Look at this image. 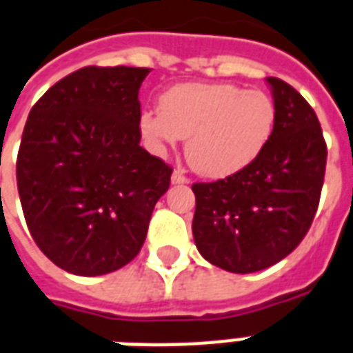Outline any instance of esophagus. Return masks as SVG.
I'll return each mask as SVG.
<instances>
[{
  "label": "esophagus",
  "mask_w": 353,
  "mask_h": 353,
  "mask_svg": "<svg viewBox=\"0 0 353 353\" xmlns=\"http://www.w3.org/2000/svg\"><path fill=\"white\" fill-rule=\"evenodd\" d=\"M172 183H174V185H185V183H188V179L183 176V172L176 170L172 174Z\"/></svg>",
  "instance_id": "34e87169"
}]
</instances>
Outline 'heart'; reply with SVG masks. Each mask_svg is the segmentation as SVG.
<instances>
[{
  "label": "heart",
  "instance_id": "obj_1",
  "mask_svg": "<svg viewBox=\"0 0 353 353\" xmlns=\"http://www.w3.org/2000/svg\"><path fill=\"white\" fill-rule=\"evenodd\" d=\"M276 105L259 88L230 83H179L139 118L142 139L163 153L187 139L190 168L211 179L230 177L259 157L272 137Z\"/></svg>",
  "mask_w": 353,
  "mask_h": 353
}]
</instances>
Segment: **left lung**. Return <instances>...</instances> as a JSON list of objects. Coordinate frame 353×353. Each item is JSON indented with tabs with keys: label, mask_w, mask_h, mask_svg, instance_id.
<instances>
[{
	"label": "left lung",
	"mask_w": 353,
	"mask_h": 353,
	"mask_svg": "<svg viewBox=\"0 0 353 353\" xmlns=\"http://www.w3.org/2000/svg\"><path fill=\"white\" fill-rule=\"evenodd\" d=\"M276 105L272 137L244 170L194 183L192 235L203 259L228 272L265 270L302 242L319 207L326 142L302 94L266 77Z\"/></svg>",
	"instance_id": "obj_1"
}]
</instances>
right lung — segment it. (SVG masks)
Returning <instances> with one entry per match:
<instances>
[{"instance_id": "add662e5", "label": "right lung", "mask_w": 353, "mask_h": 353, "mask_svg": "<svg viewBox=\"0 0 353 353\" xmlns=\"http://www.w3.org/2000/svg\"><path fill=\"white\" fill-rule=\"evenodd\" d=\"M148 74L87 66L29 112L16 161L21 209L42 254L70 274L92 278L134 259L170 187V166L141 146Z\"/></svg>"}]
</instances>
